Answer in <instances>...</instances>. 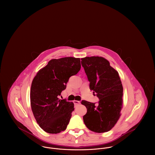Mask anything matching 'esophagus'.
<instances>
[{
    "label": "esophagus",
    "mask_w": 155,
    "mask_h": 155,
    "mask_svg": "<svg viewBox=\"0 0 155 155\" xmlns=\"http://www.w3.org/2000/svg\"><path fill=\"white\" fill-rule=\"evenodd\" d=\"M73 102H74L75 104H80V102L78 101H75V100H74V101H73Z\"/></svg>",
    "instance_id": "1"
}]
</instances>
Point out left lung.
Segmentation results:
<instances>
[{"instance_id":"obj_1","label":"left lung","mask_w":155,"mask_h":155,"mask_svg":"<svg viewBox=\"0 0 155 155\" xmlns=\"http://www.w3.org/2000/svg\"><path fill=\"white\" fill-rule=\"evenodd\" d=\"M81 60L90 82V89L96 92L99 99L97 106L82 101L81 104L87 109L83 116L84 124L92 131L107 132L117 123L121 115L123 88L120 78L109 61L102 57H85Z\"/></svg>"}]
</instances>
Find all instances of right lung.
Returning a JSON list of instances; mask_svg holds the SVG:
<instances>
[{"label":"right lung","mask_w":155,"mask_h":155,"mask_svg":"<svg viewBox=\"0 0 155 155\" xmlns=\"http://www.w3.org/2000/svg\"><path fill=\"white\" fill-rule=\"evenodd\" d=\"M80 69V58L52 59L34 78L30 91L31 109L37 123L45 132L58 134L66 129L74 103L59 98L70 77Z\"/></svg>","instance_id":"add662e5"}]
</instances>
